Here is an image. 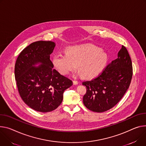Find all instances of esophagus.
Masks as SVG:
<instances>
[{
    "label": "esophagus",
    "instance_id": "obj_1",
    "mask_svg": "<svg viewBox=\"0 0 146 146\" xmlns=\"http://www.w3.org/2000/svg\"><path fill=\"white\" fill-rule=\"evenodd\" d=\"M73 84H74V85H77V84H78V82L77 81H76V80H73Z\"/></svg>",
    "mask_w": 146,
    "mask_h": 146
}]
</instances>
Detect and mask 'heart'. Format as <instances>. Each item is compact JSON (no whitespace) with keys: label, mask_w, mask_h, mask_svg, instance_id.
Here are the masks:
<instances>
[{"label":"heart","mask_w":146,"mask_h":146,"mask_svg":"<svg viewBox=\"0 0 146 146\" xmlns=\"http://www.w3.org/2000/svg\"><path fill=\"white\" fill-rule=\"evenodd\" d=\"M107 60V54L101 48L93 45L83 44L69 47L67 53H58L53 59V63L63 74L71 73L77 65L82 77L92 78L101 72Z\"/></svg>","instance_id":"1"}]
</instances>
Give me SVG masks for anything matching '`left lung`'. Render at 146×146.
Segmentation results:
<instances>
[{"label":"left lung","instance_id":"left-lung-1","mask_svg":"<svg viewBox=\"0 0 146 146\" xmlns=\"http://www.w3.org/2000/svg\"><path fill=\"white\" fill-rule=\"evenodd\" d=\"M132 75V63L127 49L122 45L117 58L107 66L97 77L82 83L86 87L83 104L96 112L107 111L120 101L129 88Z\"/></svg>","mask_w":146,"mask_h":146}]
</instances>
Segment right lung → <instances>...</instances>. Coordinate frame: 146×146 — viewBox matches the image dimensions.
<instances>
[{
    "label": "right lung",
    "mask_w": 146,
    "mask_h": 146,
    "mask_svg": "<svg viewBox=\"0 0 146 146\" xmlns=\"http://www.w3.org/2000/svg\"><path fill=\"white\" fill-rule=\"evenodd\" d=\"M55 46L52 41L34 42L21 52L16 62L15 75L20 97L36 111L56 109L62 102L64 91L73 85L71 80L54 69L50 55ZM39 62L40 65L35 66Z\"/></svg>",
    "instance_id": "add662e5"
}]
</instances>
